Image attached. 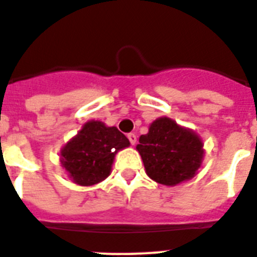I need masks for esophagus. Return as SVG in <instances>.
<instances>
[{"instance_id": "34e87169", "label": "esophagus", "mask_w": 257, "mask_h": 257, "mask_svg": "<svg viewBox=\"0 0 257 257\" xmlns=\"http://www.w3.org/2000/svg\"><path fill=\"white\" fill-rule=\"evenodd\" d=\"M127 138H128V140H130L131 145H135L136 143V135L134 133H130V134H127Z\"/></svg>"}]
</instances>
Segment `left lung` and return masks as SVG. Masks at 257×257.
<instances>
[{"instance_id":"left-lung-1","label":"left lung","mask_w":257,"mask_h":257,"mask_svg":"<svg viewBox=\"0 0 257 257\" xmlns=\"http://www.w3.org/2000/svg\"><path fill=\"white\" fill-rule=\"evenodd\" d=\"M201 139L167 117L158 118L142 135L136 149L152 180L176 185L189 180L201 167L203 158Z\"/></svg>"}]
</instances>
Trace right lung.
<instances>
[{
	"mask_svg": "<svg viewBox=\"0 0 257 257\" xmlns=\"http://www.w3.org/2000/svg\"><path fill=\"white\" fill-rule=\"evenodd\" d=\"M130 142L117 127L90 121L61 151V165L73 181L83 187L108 178L114 156Z\"/></svg>",
	"mask_w": 257,
	"mask_h": 257,
	"instance_id": "add662e5",
	"label": "right lung"
}]
</instances>
